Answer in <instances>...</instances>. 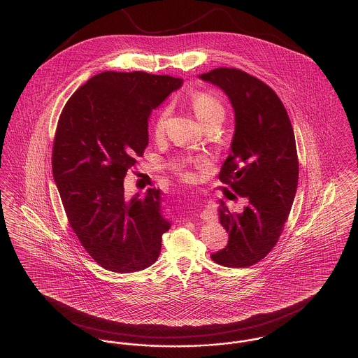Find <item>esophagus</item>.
Returning <instances> with one entry per match:
<instances>
[{
    "instance_id": "1",
    "label": "esophagus",
    "mask_w": 358,
    "mask_h": 358,
    "mask_svg": "<svg viewBox=\"0 0 358 358\" xmlns=\"http://www.w3.org/2000/svg\"><path fill=\"white\" fill-rule=\"evenodd\" d=\"M200 217H201L203 220H206V222H213V220L216 219L215 212H213L212 208H205L204 210L200 213Z\"/></svg>"
}]
</instances>
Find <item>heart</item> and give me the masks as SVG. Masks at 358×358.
Masks as SVG:
<instances>
[{
    "instance_id": "obj_1",
    "label": "heart",
    "mask_w": 358,
    "mask_h": 358,
    "mask_svg": "<svg viewBox=\"0 0 358 358\" xmlns=\"http://www.w3.org/2000/svg\"><path fill=\"white\" fill-rule=\"evenodd\" d=\"M189 102H190V106H192L196 117L201 120L204 124H209V123H219V124H222V120L225 118V107H224V104H222V101L219 98H216L215 95H212L209 92L197 91V92H193L190 95ZM169 115H171L169 107H165V108H162L158 113L155 122H154V136H161L164 134ZM187 164L201 165L203 159H200V158H189V159H187ZM178 171L181 173L182 177L192 178V173L187 171V169L178 168Z\"/></svg>"
}]
</instances>
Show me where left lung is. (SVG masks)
Segmentation results:
<instances>
[{"label":"left lung","instance_id":"left-lung-1","mask_svg":"<svg viewBox=\"0 0 358 358\" xmlns=\"http://www.w3.org/2000/svg\"><path fill=\"white\" fill-rule=\"evenodd\" d=\"M199 78L220 87L234 107L235 134L219 178L247 200L240 213L220 200L228 244L210 257L225 267H250L275 247L294 203L299 173L294 130L282 101L255 76L216 69Z\"/></svg>","mask_w":358,"mask_h":358}]
</instances>
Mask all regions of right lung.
<instances>
[{
	"label": "right lung",
	"mask_w": 358,
	"mask_h": 358,
	"mask_svg": "<svg viewBox=\"0 0 358 358\" xmlns=\"http://www.w3.org/2000/svg\"><path fill=\"white\" fill-rule=\"evenodd\" d=\"M181 85L182 79L169 75L106 71L75 91L59 118L53 180L71 228L108 271L150 267L171 228L159 189L127 200L123 180L149 143L152 111Z\"/></svg>",
	"instance_id": "right-lung-1"
}]
</instances>
